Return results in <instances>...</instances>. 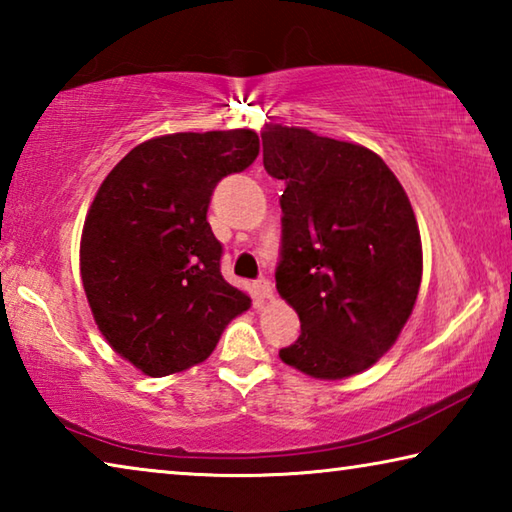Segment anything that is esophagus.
I'll list each match as a JSON object with an SVG mask.
<instances>
[{
	"mask_svg": "<svg viewBox=\"0 0 512 512\" xmlns=\"http://www.w3.org/2000/svg\"><path fill=\"white\" fill-rule=\"evenodd\" d=\"M255 291H257L259 298L271 300L273 298V284H271V280H268V277H259V280L255 282Z\"/></svg>",
	"mask_w": 512,
	"mask_h": 512,
	"instance_id": "34e87169",
	"label": "esophagus"
}]
</instances>
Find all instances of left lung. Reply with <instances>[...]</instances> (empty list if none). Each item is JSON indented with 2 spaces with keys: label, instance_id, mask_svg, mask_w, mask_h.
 <instances>
[{
  "label": "left lung",
  "instance_id": "obj_1",
  "mask_svg": "<svg viewBox=\"0 0 512 512\" xmlns=\"http://www.w3.org/2000/svg\"><path fill=\"white\" fill-rule=\"evenodd\" d=\"M264 169L284 180L275 287L300 336L280 359L314 379L359 375L393 348L422 280L418 221L375 151L268 124Z\"/></svg>",
  "mask_w": 512,
  "mask_h": 512
}]
</instances>
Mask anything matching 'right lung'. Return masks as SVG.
Here are the masks:
<instances>
[{
    "label": "right lung",
    "instance_id": "add662e5",
    "mask_svg": "<svg viewBox=\"0 0 512 512\" xmlns=\"http://www.w3.org/2000/svg\"><path fill=\"white\" fill-rule=\"evenodd\" d=\"M259 153L250 128L173 133L117 162L88 210L81 280L94 323L121 359L149 377L205 361L250 298L221 275L207 223L216 183Z\"/></svg>",
    "mask_w": 512,
    "mask_h": 512
}]
</instances>
